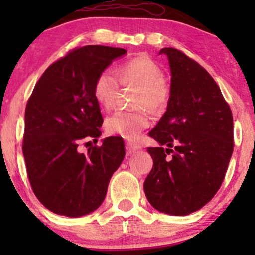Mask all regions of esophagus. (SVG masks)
<instances>
[{
	"mask_svg": "<svg viewBox=\"0 0 255 255\" xmlns=\"http://www.w3.org/2000/svg\"><path fill=\"white\" fill-rule=\"evenodd\" d=\"M139 150H141V146L140 145L133 144V142H127V144H126V152H127V156H130L131 153H134V152Z\"/></svg>",
	"mask_w": 255,
	"mask_h": 255,
	"instance_id": "obj_1",
	"label": "esophagus"
}]
</instances>
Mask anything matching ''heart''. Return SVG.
<instances>
[{
	"instance_id": "obj_1",
	"label": "heart",
	"mask_w": 255,
	"mask_h": 255,
	"mask_svg": "<svg viewBox=\"0 0 255 255\" xmlns=\"http://www.w3.org/2000/svg\"><path fill=\"white\" fill-rule=\"evenodd\" d=\"M120 85L136 87L133 95L134 110H120L105 120V130L111 135L134 140L150 126L151 113L157 114L165 109L170 98V85L163 77V69L148 56H137L122 63L114 72L105 69L96 78L93 96L104 109L115 104Z\"/></svg>"
}]
</instances>
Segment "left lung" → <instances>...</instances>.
Returning <instances> with one entry per match:
<instances>
[{"label": "left lung", "instance_id": "left-lung-1", "mask_svg": "<svg viewBox=\"0 0 255 255\" xmlns=\"http://www.w3.org/2000/svg\"><path fill=\"white\" fill-rule=\"evenodd\" d=\"M171 71L164 115L148 135L153 166L144 191L154 209L186 216L209 203L221 188L234 150L233 114L218 85L198 62L163 48Z\"/></svg>", "mask_w": 255, "mask_h": 255}]
</instances>
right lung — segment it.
I'll list each match as a JSON object with an SVG mask.
<instances>
[{"mask_svg": "<svg viewBox=\"0 0 255 255\" xmlns=\"http://www.w3.org/2000/svg\"><path fill=\"white\" fill-rule=\"evenodd\" d=\"M125 49L86 45L73 49L46 68L25 110L22 142L32 191L51 212L80 217L97 210L125 158V142L109 136L86 154L84 140L101 135L103 116L93 84Z\"/></svg>", "mask_w": 255, "mask_h": 255, "instance_id": "obj_1", "label": "right lung"}]
</instances>
